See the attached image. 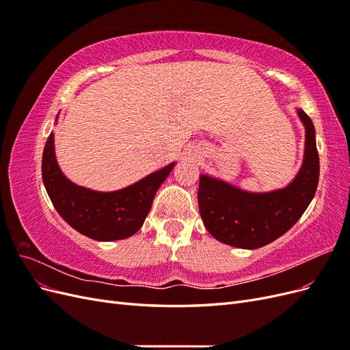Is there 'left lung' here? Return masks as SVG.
Masks as SVG:
<instances>
[{
	"mask_svg": "<svg viewBox=\"0 0 350 350\" xmlns=\"http://www.w3.org/2000/svg\"><path fill=\"white\" fill-rule=\"evenodd\" d=\"M305 125V157L301 171L283 189L254 194L219 179L200 176L198 208L203 224L217 241L256 250L286 234L301 219L317 191L320 157L311 118L298 111Z\"/></svg>",
	"mask_w": 350,
	"mask_h": 350,
	"instance_id": "8db88e82",
	"label": "left lung"
}]
</instances>
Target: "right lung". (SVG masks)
Returning a JSON list of instances; mask_svg holds the SVG:
<instances>
[{"label":"right lung","mask_w":350,"mask_h":350,"mask_svg":"<svg viewBox=\"0 0 350 350\" xmlns=\"http://www.w3.org/2000/svg\"><path fill=\"white\" fill-rule=\"evenodd\" d=\"M172 167L174 163L167 165L120 191L98 193L72 184L61 172L52 133L42 156V179L55 210L71 228L96 241H116L134 235L143 226L154 194Z\"/></svg>","instance_id":"add662e5"}]
</instances>
